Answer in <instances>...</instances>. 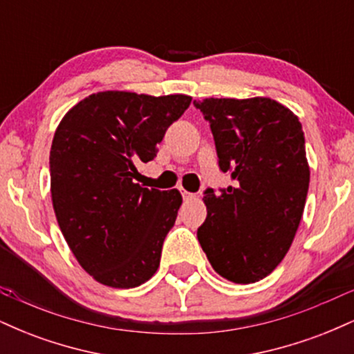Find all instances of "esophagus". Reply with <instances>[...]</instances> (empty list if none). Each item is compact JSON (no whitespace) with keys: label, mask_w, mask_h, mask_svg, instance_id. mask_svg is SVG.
<instances>
[{"label":"esophagus","mask_w":354,"mask_h":354,"mask_svg":"<svg viewBox=\"0 0 354 354\" xmlns=\"http://www.w3.org/2000/svg\"><path fill=\"white\" fill-rule=\"evenodd\" d=\"M181 193H183V198H185V201L194 200V198H196L193 193H188V191H185V189H181Z\"/></svg>","instance_id":"esophagus-1"}]
</instances>
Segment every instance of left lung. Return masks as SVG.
<instances>
[{
  "instance_id": "obj_1",
  "label": "left lung",
  "mask_w": 354,
  "mask_h": 354,
  "mask_svg": "<svg viewBox=\"0 0 354 354\" xmlns=\"http://www.w3.org/2000/svg\"><path fill=\"white\" fill-rule=\"evenodd\" d=\"M209 121L219 168L233 186L206 189L198 241L211 266L233 283L266 278L290 250L301 221L310 165L298 116L278 101H194Z\"/></svg>"
}]
</instances>
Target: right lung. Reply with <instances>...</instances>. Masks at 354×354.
Here are the masks:
<instances>
[{"label": "right lung", "mask_w": 354, "mask_h": 354, "mask_svg": "<svg viewBox=\"0 0 354 354\" xmlns=\"http://www.w3.org/2000/svg\"><path fill=\"white\" fill-rule=\"evenodd\" d=\"M191 96L93 93L59 121L50 151L51 201L71 253L93 279L128 290L160 268L183 198L135 183Z\"/></svg>", "instance_id": "obj_1"}]
</instances>
